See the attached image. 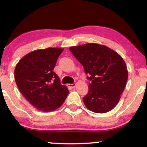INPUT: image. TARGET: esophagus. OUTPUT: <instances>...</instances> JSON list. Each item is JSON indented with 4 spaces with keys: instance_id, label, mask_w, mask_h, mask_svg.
<instances>
[{
    "instance_id": "obj_1",
    "label": "esophagus",
    "mask_w": 147,
    "mask_h": 147,
    "mask_svg": "<svg viewBox=\"0 0 147 147\" xmlns=\"http://www.w3.org/2000/svg\"><path fill=\"white\" fill-rule=\"evenodd\" d=\"M68 86L71 88H74L76 86V84H68Z\"/></svg>"
}]
</instances>
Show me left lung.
Returning <instances> with one entry per match:
<instances>
[{
  "label": "left lung",
  "mask_w": 147,
  "mask_h": 147,
  "mask_svg": "<svg viewBox=\"0 0 147 147\" xmlns=\"http://www.w3.org/2000/svg\"><path fill=\"white\" fill-rule=\"evenodd\" d=\"M69 50L90 76L84 103L90 111L106 113L117 105L128 79L124 59L114 50L97 43L74 46Z\"/></svg>",
  "instance_id": "1"
}]
</instances>
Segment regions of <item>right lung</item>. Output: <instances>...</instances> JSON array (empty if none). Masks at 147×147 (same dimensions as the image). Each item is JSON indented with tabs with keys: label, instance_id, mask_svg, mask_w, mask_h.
Instances as JSON below:
<instances>
[{
	"label": "right lung",
	"instance_id": "right-lung-1",
	"mask_svg": "<svg viewBox=\"0 0 147 147\" xmlns=\"http://www.w3.org/2000/svg\"><path fill=\"white\" fill-rule=\"evenodd\" d=\"M62 48L37 49L24 56L15 69L18 88L28 102L42 112L53 111L63 104L69 94L53 70Z\"/></svg>",
	"mask_w": 147,
	"mask_h": 147
}]
</instances>
